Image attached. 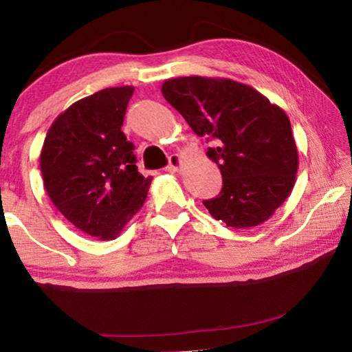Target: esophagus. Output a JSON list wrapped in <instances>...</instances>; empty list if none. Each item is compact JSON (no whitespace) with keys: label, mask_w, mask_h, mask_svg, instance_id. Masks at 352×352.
I'll list each match as a JSON object with an SVG mask.
<instances>
[{"label":"esophagus","mask_w":352,"mask_h":352,"mask_svg":"<svg viewBox=\"0 0 352 352\" xmlns=\"http://www.w3.org/2000/svg\"><path fill=\"white\" fill-rule=\"evenodd\" d=\"M183 166V157L182 155H178V153H174V155H170L169 157V164H168V168H166V170L168 172H177L178 169H180Z\"/></svg>","instance_id":"obj_1"}]
</instances>
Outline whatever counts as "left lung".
<instances>
[{"mask_svg":"<svg viewBox=\"0 0 352 352\" xmlns=\"http://www.w3.org/2000/svg\"><path fill=\"white\" fill-rule=\"evenodd\" d=\"M164 99L195 135L216 141L208 158L223 188L204 205L231 228L269 220L289 199L298 172V148L289 116L245 83L219 77H175L163 82Z\"/></svg>","mask_w":352,"mask_h":352,"instance_id":"obj_1","label":"left lung"}]
</instances>
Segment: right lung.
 <instances>
[{
	"label": "right lung",
	"instance_id": "obj_1",
	"mask_svg": "<svg viewBox=\"0 0 352 352\" xmlns=\"http://www.w3.org/2000/svg\"><path fill=\"white\" fill-rule=\"evenodd\" d=\"M133 87L79 99L52 122L40 152L47 195L77 230L100 241L119 236L144 205L152 177L136 168L121 130Z\"/></svg>",
	"mask_w": 352,
	"mask_h": 352
}]
</instances>
